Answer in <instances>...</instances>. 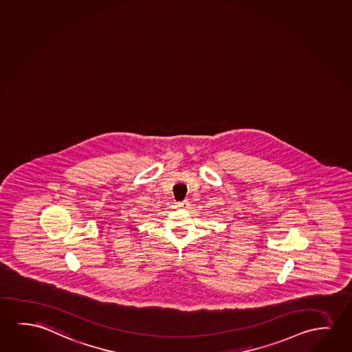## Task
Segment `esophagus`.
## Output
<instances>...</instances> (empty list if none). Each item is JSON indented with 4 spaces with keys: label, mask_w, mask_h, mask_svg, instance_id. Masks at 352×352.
I'll return each instance as SVG.
<instances>
[{
    "label": "esophagus",
    "mask_w": 352,
    "mask_h": 352,
    "mask_svg": "<svg viewBox=\"0 0 352 352\" xmlns=\"http://www.w3.org/2000/svg\"><path fill=\"white\" fill-rule=\"evenodd\" d=\"M177 207H178V208H188V207H189V201H188V199H184V201L177 202Z\"/></svg>",
    "instance_id": "34e87169"
}]
</instances>
